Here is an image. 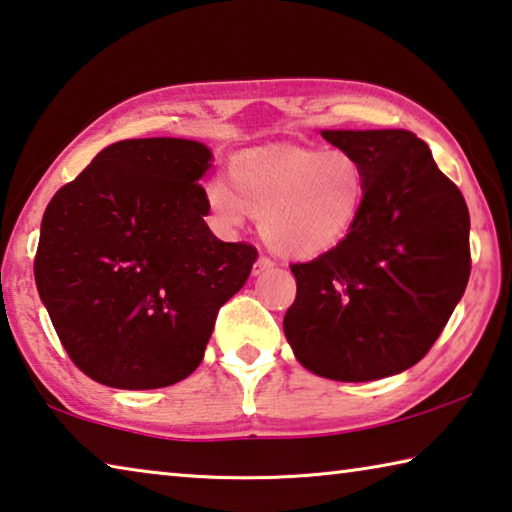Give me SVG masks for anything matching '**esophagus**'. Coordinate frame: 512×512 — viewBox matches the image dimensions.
Returning a JSON list of instances; mask_svg holds the SVG:
<instances>
[{
	"label": "esophagus",
	"mask_w": 512,
	"mask_h": 512,
	"mask_svg": "<svg viewBox=\"0 0 512 512\" xmlns=\"http://www.w3.org/2000/svg\"><path fill=\"white\" fill-rule=\"evenodd\" d=\"M272 267H274V261H272V258H267V256H258V258H256V263H254V270H251V272H254V274L258 276V274H263V272H267V270H272Z\"/></svg>",
	"instance_id": "34e87169"
}]
</instances>
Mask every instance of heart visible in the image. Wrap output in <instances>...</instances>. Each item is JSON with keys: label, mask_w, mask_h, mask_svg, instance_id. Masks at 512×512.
Masks as SVG:
<instances>
[{"label": "heart", "mask_w": 512, "mask_h": 512, "mask_svg": "<svg viewBox=\"0 0 512 512\" xmlns=\"http://www.w3.org/2000/svg\"><path fill=\"white\" fill-rule=\"evenodd\" d=\"M226 179L206 186V208L222 231L261 217V236L290 258H315L340 245L365 204L367 179L345 149L267 147L238 154Z\"/></svg>", "instance_id": "b5f03b06"}]
</instances>
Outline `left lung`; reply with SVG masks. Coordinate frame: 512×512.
I'll return each instance as SVG.
<instances>
[{
	"instance_id": "1",
	"label": "left lung",
	"mask_w": 512,
	"mask_h": 512,
	"mask_svg": "<svg viewBox=\"0 0 512 512\" xmlns=\"http://www.w3.org/2000/svg\"><path fill=\"white\" fill-rule=\"evenodd\" d=\"M322 138L363 165L365 204L340 245L290 265L297 297L283 331L317 376L385 379L429 354L463 297L472 270L469 211L415 133L322 131Z\"/></svg>"
}]
</instances>
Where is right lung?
Here are the masks:
<instances>
[{
  "instance_id": "right-lung-1",
  "label": "right lung",
  "mask_w": 512,
  "mask_h": 512,
  "mask_svg": "<svg viewBox=\"0 0 512 512\" xmlns=\"http://www.w3.org/2000/svg\"><path fill=\"white\" fill-rule=\"evenodd\" d=\"M211 149L136 138L102 149L49 201L33 261L67 356L92 381L154 390L197 370L217 311L258 251L213 236L199 179Z\"/></svg>"
}]
</instances>
